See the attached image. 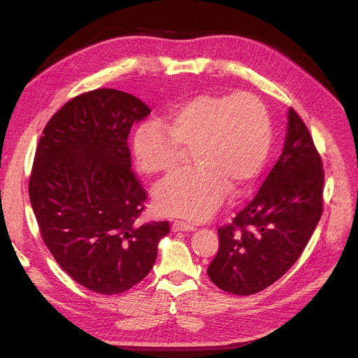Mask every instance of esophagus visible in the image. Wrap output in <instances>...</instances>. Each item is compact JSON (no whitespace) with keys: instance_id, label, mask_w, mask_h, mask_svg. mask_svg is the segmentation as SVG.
I'll use <instances>...</instances> for the list:
<instances>
[{"instance_id":"esophagus-1","label":"esophagus","mask_w":358,"mask_h":358,"mask_svg":"<svg viewBox=\"0 0 358 358\" xmlns=\"http://www.w3.org/2000/svg\"><path fill=\"white\" fill-rule=\"evenodd\" d=\"M171 230L173 231H194L196 227L188 224V222H182V221H175L171 224Z\"/></svg>"}]
</instances>
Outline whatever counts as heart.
<instances>
[{"mask_svg":"<svg viewBox=\"0 0 358 358\" xmlns=\"http://www.w3.org/2000/svg\"><path fill=\"white\" fill-rule=\"evenodd\" d=\"M272 142L268 110L255 94H199L171 109L164 125H140L133 154L146 175H171L183 150H192L197 169L159 183L155 206L170 216L203 221L220 208L227 189L241 192L262 175Z\"/></svg>","mask_w":358,"mask_h":358,"instance_id":"b5f03b06","label":"heart"}]
</instances>
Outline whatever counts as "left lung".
<instances>
[{"label": "left lung", "instance_id": "1", "mask_svg": "<svg viewBox=\"0 0 358 358\" xmlns=\"http://www.w3.org/2000/svg\"><path fill=\"white\" fill-rule=\"evenodd\" d=\"M324 170L306 124L288 110L287 137L278 162L257 196L229 225L208 267L212 282L231 294L251 296L282 278L310 239L322 215Z\"/></svg>", "mask_w": 358, "mask_h": 358}]
</instances>
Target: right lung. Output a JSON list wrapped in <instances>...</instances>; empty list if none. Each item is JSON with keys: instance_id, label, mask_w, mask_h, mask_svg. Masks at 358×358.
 I'll return each instance as SVG.
<instances>
[{"instance_id": "obj_1", "label": "right lung", "mask_w": 358, "mask_h": 358, "mask_svg": "<svg viewBox=\"0 0 358 358\" xmlns=\"http://www.w3.org/2000/svg\"><path fill=\"white\" fill-rule=\"evenodd\" d=\"M149 113L131 94L94 90L64 104L37 145L28 191L41 239L64 272L99 294L138 284L170 231L167 221H137L148 192L127 142Z\"/></svg>"}]
</instances>
